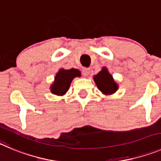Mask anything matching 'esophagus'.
Instances as JSON below:
<instances>
[{
    "mask_svg": "<svg viewBox=\"0 0 161 161\" xmlns=\"http://www.w3.org/2000/svg\"><path fill=\"white\" fill-rule=\"evenodd\" d=\"M82 74H83L84 75H88L90 74V69L87 68V67H85V68L82 69Z\"/></svg>",
    "mask_w": 161,
    "mask_h": 161,
    "instance_id": "1",
    "label": "esophagus"
}]
</instances>
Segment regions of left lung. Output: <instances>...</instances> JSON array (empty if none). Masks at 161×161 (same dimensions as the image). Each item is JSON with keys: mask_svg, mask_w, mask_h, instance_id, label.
Here are the masks:
<instances>
[{"mask_svg": "<svg viewBox=\"0 0 161 161\" xmlns=\"http://www.w3.org/2000/svg\"><path fill=\"white\" fill-rule=\"evenodd\" d=\"M94 80L99 91L104 94H112L118 89V84L114 82L106 67H103L101 71L94 76Z\"/></svg>", "mask_w": 161, "mask_h": 161, "instance_id": "8db88e82", "label": "left lung"}]
</instances>
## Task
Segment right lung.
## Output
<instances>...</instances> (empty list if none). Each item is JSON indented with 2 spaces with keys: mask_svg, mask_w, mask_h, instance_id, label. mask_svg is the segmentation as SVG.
I'll list each match as a JSON object with an SVG mask.
<instances>
[{
  "mask_svg": "<svg viewBox=\"0 0 161 161\" xmlns=\"http://www.w3.org/2000/svg\"><path fill=\"white\" fill-rule=\"evenodd\" d=\"M80 76L81 72L77 69H60L55 75V81L51 86V92L56 95H64L68 91L72 80L75 77Z\"/></svg>",
  "mask_w": 161,
  "mask_h": 161,
  "instance_id": "1",
  "label": "right lung"
}]
</instances>
